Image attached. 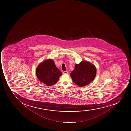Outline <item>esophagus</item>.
<instances>
[{
  "instance_id": "1",
  "label": "esophagus",
  "mask_w": 131,
  "mask_h": 131,
  "mask_svg": "<svg viewBox=\"0 0 131 131\" xmlns=\"http://www.w3.org/2000/svg\"><path fill=\"white\" fill-rule=\"evenodd\" d=\"M63 74H68V72L67 71H64L63 72Z\"/></svg>"
}]
</instances>
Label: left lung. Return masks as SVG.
<instances>
[{"instance_id":"8db88e82","label":"left lung","mask_w":131,"mask_h":131,"mask_svg":"<svg viewBox=\"0 0 131 131\" xmlns=\"http://www.w3.org/2000/svg\"><path fill=\"white\" fill-rule=\"evenodd\" d=\"M96 74L95 66L87 61L84 60L75 64L70 76L73 81L82 87L89 84L94 80Z\"/></svg>"}]
</instances>
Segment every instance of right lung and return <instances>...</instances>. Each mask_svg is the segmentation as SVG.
Masks as SVG:
<instances>
[{
  "label": "right lung",
  "instance_id": "add662e5",
  "mask_svg": "<svg viewBox=\"0 0 131 131\" xmlns=\"http://www.w3.org/2000/svg\"><path fill=\"white\" fill-rule=\"evenodd\" d=\"M36 75L39 81L48 86L57 83L62 75L51 59L45 60L39 64L36 69Z\"/></svg>",
  "mask_w": 131,
  "mask_h": 131
}]
</instances>
